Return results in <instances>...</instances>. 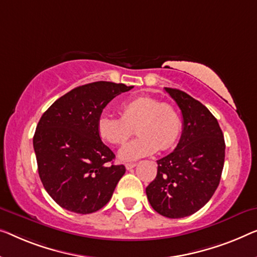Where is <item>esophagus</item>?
I'll return each mask as SVG.
<instances>
[{
    "label": "esophagus",
    "instance_id": "1",
    "mask_svg": "<svg viewBox=\"0 0 257 257\" xmlns=\"http://www.w3.org/2000/svg\"><path fill=\"white\" fill-rule=\"evenodd\" d=\"M136 166H137V163H126V165H125L126 169H127V170H131V169H133V168H135Z\"/></svg>",
    "mask_w": 257,
    "mask_h": 257
}]
</instances>
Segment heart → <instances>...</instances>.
Here are the masks:
<instances>
[{"label":"heart","instance_id":"b5f03b06","mask_svg":"<svg viewBox=\"0 0 257 257\" xmlns=\"http://www.w3.org/2000/svg\"><path fill=\"white\" fill-rule=\"evenodd\" d=\"M121 118L102 113L97 119V132L106 143L124 145L133 135L139 137L119 151L124 161H133L156 151H168L176 145L182 121L172 104L143 95L128 99L120 106Z\"/></svg>","mask_w":257,"mask_h":257}]
</instances>
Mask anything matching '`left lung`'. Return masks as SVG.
Segmentation results:
<instances>
[{
    "label": "left lung",
    "mask_w": 257,
    "mask_h": 257,
    "mask_svg": "<svg viewBox=\"0 0 257 257\" xmlns=\"http://www.w3.org/2000/svg\"><path fill=\"white\" fill-rule=\"evenodd\" d=\"M180 107L183 131L175 151L158 160L146 188L152 207L163 217L184 218L205 205L217 190L225 161V140L205 105L178 89L165 88Z\"/></svg>",
    "instance_id": "1"
}]
</instances>
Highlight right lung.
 I'll use <instances>...</instances> for the list:
<instances>
[{
    "label": "right lung",
    "instance_id": "add662e5",
    "mask_svg": "<svg viewBox=\"0 0 257 257\" xmlns=\"http://www.w3.org/2000/svg\"><path fill=\"white\" fill-rule=\"evenodd\" d=\"M133 88L98 81L74 88L44 112L33 137L42 183L62 209L80 214L98 211L112 197L125 167L97 132L107 103Z\"/></svg>",
    "mask_w": 257,
    "mask_h": 257
}]
</instances>
